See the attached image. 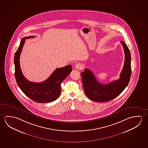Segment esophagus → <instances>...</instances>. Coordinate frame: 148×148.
<instances>
[{
    "instance_id": "34e87169",
    "label": "esophagus",
    "mask_w": 148,
    "mask_h": 148,
    "mask_svg": "<svg viewBox=\"0 0 148 148\" xmlns=\"http://www.w3.org/2000/svg\"><path fill=\"white\" fill-rule=\"evenodd\" d=\"M75 68L76 69H78V70H81L82 69V64L80 63H77L76 64L75 66Z\"/></svg>"
}]
</instances>
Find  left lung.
Returning a JSON list of instances; mask_svg holds the SVG:
<instances>
[{"label":"left lung","instance_id":"left-lung-1","mask_svg":"<svg viewBox=\"0 0 148 148\" xmlns=\"http://www.w3.org/2000/svg\"><path fill=\"white\" fill-rule=\"evenodd\" d=\"M121 43L123 47L125 61L118 80L103 84L87 68L81 73L84 91L90 99L98 102L109 101L120 95L128 85L131 76V53L126 43L122 41Z\"/></svg>","mask_w":148,"mask_h":148}]
</instances>
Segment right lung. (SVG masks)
<instances>
[{"label": "right lung", "mask_w": 148, "mask_h": 148, "mask_svg": "<svg viewBox=\"0 0 148 148\" xmlns=\"http://www.w3.org/2000/svg\"><path fill=\"white\" fill-rule=\"evenodd\" d=\"M34 36L24 38L15 53V77L17 85L25 95L38 103H48L55 101L61 93V83L72 71L70 65L57 69L46 80L33 82L27 80L23 74L20 64V55L25 40Z\"/></svg>", "instance_id": "add662e5"}]
</instances>
